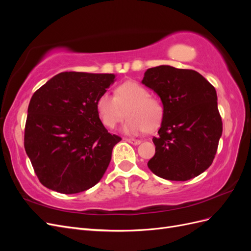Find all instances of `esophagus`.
<instances>
[{
	"label": "esophagus",
	"mask_w": 251,
	"mask_h": 251,
	"mask_svg": "<svg viewBox=\"0 0 251 251\" xmlns=\"http://www.w3.org/2000/svg\"><path fill=\"white\" fill-rule=\"evenodd\" d=\"M125 140H126V142H128V143L134 144V146H137V144L141 143V141H140V140H138V139H130V138H126Z\"/></svg>",
	"instance_id": "esophagus-1"
}]
</instances>
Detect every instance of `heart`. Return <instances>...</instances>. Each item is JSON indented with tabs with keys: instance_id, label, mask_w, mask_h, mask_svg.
<instances>
[{
	"instance_id": "obj_1",
	"label": "heart",
	"mask_w": 251,
	"mask_h": 251,
	"mask_svg": "<svg viewBox=\"0 0 251 251\" xmlns=\"http://www.w3.org/2000/svg\"><path fill=\"white\" fill-rule=\"evenodd\" d=\"M128 117L123 131L138 135L146 130H154L160 125L163 107L160 100L150 96L149 91L135 80L125 81L115 89V96L105 92L96 101V111L102 125L114 128L125 117Z\"/></svg>"
}]
</instances>
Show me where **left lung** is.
<instances>
[{"label": "left lung", "mask_w": 251, "mask_h": 251, "mask_svg": "<svg viewBox=\"0 0 251 251\" xmlns=\"http://www.w3.org/2000/svg\"><path fill=\"white\" fill-rule=\"evenodd\" d=\"M141 82L163 104L159 136L153 138L155 155L148 162L149 169L172 181L199 176L214 161L223 131L216 89L195 70L166 65L150 68Z\"/></svg>", "instance_id": "obj_1"}]
</instances>
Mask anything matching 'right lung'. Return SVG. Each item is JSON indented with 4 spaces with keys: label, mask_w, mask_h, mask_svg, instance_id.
<instances>
[{
    "label": "right lung",
    "mask_w": 251,
    "mask_h": 251,
    "mask_svg": "<svg viewBox=\"0 0 251 251\" xmlns=\"http://www.w3.org/2000/svg\"><path fill=\"white\" fill-rule=\"evenodd\" d=\"M114 81V74L62 72L35 91L24 147L44 186L69 195L100 181L121 140L108 132L96 111L97 100Z\"/></svg>",
    "instance_id": "1"
}]
</instances>
